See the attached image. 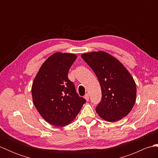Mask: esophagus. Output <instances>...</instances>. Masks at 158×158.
Returning a JSON list of instances; mask_svg holds the SVG:
<instances>
[{
	"instance_id": "esophagus-1",
	"label": "esophagus",
	"mask_w": 158,
	"mask_h": 158,
	"mask_svg": "<svg viewBox=\"0 0 158 158\" xmlns=\"http://www.w3.org/2000/svg\"><path fill=\"white\" fill-rule=\"evenodd\" d=\"M84 98H85V100H87V101H88V100H89V98L88 94H86L84 96Z\"/></svg>"
}]
</instances>
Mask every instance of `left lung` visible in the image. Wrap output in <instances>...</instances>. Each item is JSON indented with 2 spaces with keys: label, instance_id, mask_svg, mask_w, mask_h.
<instances>
[{
  "label": "left lung",
  "instance_id": "1",
  "mask_svg": "<svg viewBox=\"0 0 158 158\" xmlns=\"http://www.w3.org/2000/svg\"><path fill=\"white\" fill-rule=\"evenodd\" d=\"M101 87L102 98L96 107L98 115L115 122L126 117L133 108L136 96V83L125 67L113 56L104 52L82 54Z\"/></svg>",
  "mask_w": 158,
  "mask_h": 158
}]
</instances>
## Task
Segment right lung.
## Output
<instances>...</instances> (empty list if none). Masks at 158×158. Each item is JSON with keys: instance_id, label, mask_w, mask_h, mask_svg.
Here are the masks:
<instances>
[{"instance_id": "obj_1", "label": "right lung", "mask_w": 158, "mask_h": 158, "mask_svg": "<svg viewBox=\"0 0 158 158\" xmlns=\"http://www.w3.org/2000/svg\"><path fill=\"white\" fill-rule=\"evenodd\" d=\"M76 59L73 53H54L43 64L33 82L32 95L36 109L53 126L70 123L86 102L68 78L69 70Z\"/></svg>"}]
</instances>
